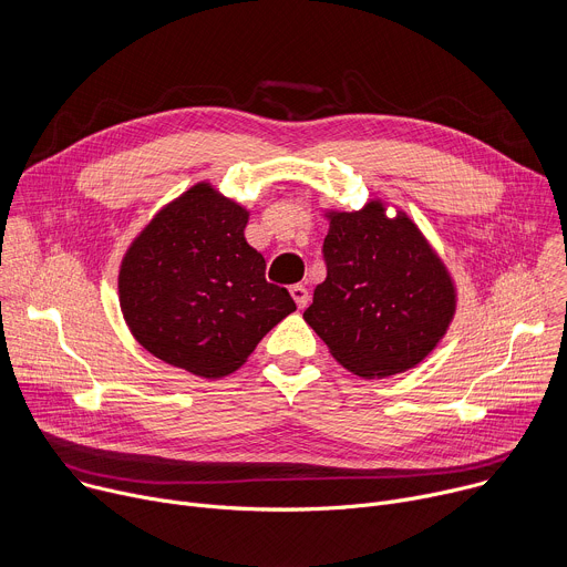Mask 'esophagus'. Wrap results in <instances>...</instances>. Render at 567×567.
Instances as JSON below:
<instances>
[{"instance_id":"34e87169","label":"esophagus","mask_w":567,"mask_h":567,"mask_svg":"<svg viewBox=\"0 0 567 567\" xmlns=\"http://www.w3.org/2000/svg\"><path fill=\"white\" fill-rule=\"evenodd\" d=\"M289 293H291V298L296 300L298 309H305V307H307V302H309V291H307V287H302V285H291V287H289Z\"/></svg>"}]
</instances>
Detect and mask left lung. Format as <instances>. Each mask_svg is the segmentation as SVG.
I'll return each instance as SVG.
<instances>
[{"instance_id": "8db88e82", "label": "left lung", "mask_w": 567, "mask_h": 567, "mask_svg": "<svg viewBox=\"0 0 567 567\" xmlns=\"http://www.w3.org/2000/svg\"><path fill=\"white\" fill-rule=\"evenodd\" d=\"M322 241L328 278L305 309L330 354L363 379L406 372L444 339L455 316V282L417 224L381 199L361 210H328Z\"/></svg>"}]
</instances>
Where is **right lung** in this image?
I'll use <instances>...</instances> for the list:
<instances>
[{
    "mask_svg": "<svg viewBox=\"0 0 567 567\" xmlns=\"http://www.w3.org/2000/svg\"><path fill=\"white\" fill-rule=\"evenodd\" d=\"M249 210L199 182L134 237L118 271L132 337L156 359L204 379L245 365L262 337L296 309L265 278L245 237Z\"/></svg>",
    "mask_w": 567,
    "mask_h": 567,
    "instance_id": "right-lung-1",
    "label": "right lung"
}]
</instances>
